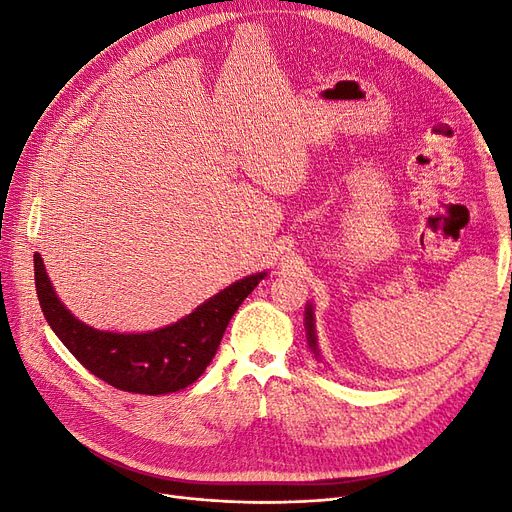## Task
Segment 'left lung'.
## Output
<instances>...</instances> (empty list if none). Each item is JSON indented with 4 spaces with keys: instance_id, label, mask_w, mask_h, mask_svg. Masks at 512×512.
Masks as SVG:
<instances>
[{
    "instance_id": "8db88e82",
    "label": "left lung",
    "mask_w": 512,
    "mask_h": 512,
    "mask_svg": "<svg viewBox=\"0 0 512 512\" xmlns=\"http://www.w3.org/2000/svg\"><path fill=\"white\" fill-rule=\"evenodd\" d=\"M305 333H307V346L312 348V352L316 354V359H322L320 356V348H318V337H316V316H314V305L307 303L305 307Z\"/></svg>"
}]
</instances>
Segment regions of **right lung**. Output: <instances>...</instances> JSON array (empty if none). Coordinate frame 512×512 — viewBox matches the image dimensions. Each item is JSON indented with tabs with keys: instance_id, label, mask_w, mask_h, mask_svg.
<instances>
[{
	"instance_id": "add662e5",
	"label": "right lung",
	"mask_w": 512,
	"mask_h": 512,
	"mask_svg": "<svg viewBox=\"0 0 512 512\" xmlns=\"http://www.w3.org/2000/svg\"><path fill=\"white\" fill-rule=\"evenodd\" d=\"M34 273L42 314L61 344L100 380L141 395L175 393L203 376L230 318L267 277V271H262L237 280L168 327L147 333H113L89 327L70 314L59 301L40 254H34Z\"/></svg>"
}]
</instances>
